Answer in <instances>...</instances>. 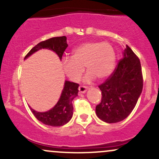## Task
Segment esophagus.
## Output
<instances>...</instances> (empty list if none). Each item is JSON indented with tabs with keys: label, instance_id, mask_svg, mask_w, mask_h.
Returning a JSON list of instances; mask_svg holds the SVG:
<instances>
[{
	"label": "esophagus",
	"instance_id": "esophagus-1",
	"mask_svg": "<svg viewBox=\"0 0 159 159\" xmlns=\"http://www.w3.org/2000/svg\"><path fill=\"white\" fill-rule=\"evenodd\" d=\"M78 90H79V92L81 93H85L86 91H87V87H85V86H79V87H78Z\"/></svg>",
	"mask_w": 159,
	"mask_h": 159
}]
</instances>
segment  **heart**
<instances>
[{"label":"heart","mask_w":159,"mask_h":159,"mask_svg":"<svg viewBox=\"0 0 159 159\" xmlns=\"http://www.w3.org/2000/svg\"><path fill=\"white\" fill-rule=\"evenodd\" d=\"M116 62V54L110 43L104 42H87L75 48L71 58H64L62 66L64 73L73 82H78L84 72L87 74L85 82H91L96 78L102 80L111 75Z\"/></svg>","instance_id":"b5f03b06"}]
</instances>
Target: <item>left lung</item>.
<instances>
[{
    "label": "left lung",
    "mask_w": 159,
    "mask_h": 159,
    "mask_svg": "<svg viewBox=\"0 0 159 159\" xmlns=\"http://www.w3.org/2000/svg\"><path fill=\"white\" fill-rule=\"evenodd\" d=\"M98 87L102 100L96 112L100 120L118 123L131 114L143 90V75L139 58L128 45L113 73Z\"/></svg>",
    "instance_id": "1"
}]
</instances>
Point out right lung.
<instances>
[{"mask_svg":"<svg viewBox=\"0 0 159 159\" xmlns=\"http://www.w3.org/2000/svg\"><path fill=\"white\" fill-rule=\"evenodd\" d=\"M67 46L68 45L65 36L50 38L35 45L27 53L25 59L39 49L48 48L54 51L61 60ZM78 84L66 81L61 98L53 108L46 112H37L30 107V111L36 119L45 125L51 126H61L65 125L71 120L73 114L72 102L74 98L78 96Z\"/></svg>","mask_w":159,"mask_h":159,"instance_id":"obj_1","label":"right lung"}]
</instances>
